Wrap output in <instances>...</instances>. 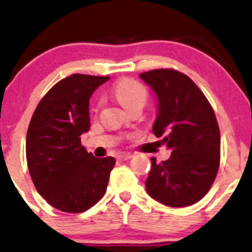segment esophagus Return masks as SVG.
<instances>
[{
	"mask_svg": "<svg viewBox=\"0 0 252 252\" xmlns=\"http://www.w3.org/2000/svg\"><path fill=\"white\" fill-rule=\"evenodd\" d=\"M131 158V154H120V155L118 156V159H120V161H126V159H129Z\"/></svg>",
	"mask_w": 252,
	"mask_h": 252,
	"instance_id": "34e87169",
	"label": "esophagus"
}]
</instances>
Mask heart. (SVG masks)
<instances>
[{
	"mask_svg": "<svg viewBox=\"0 0 252 252\" xmlns=\"http://www.w3.org/2000/svg\"><path fill=\"white\" fill-rule=\"evenodd\" d=\"M113 91L118 101L128 110L134 107L143 108L148 101V90L145 86L131 78L119 80L114 85Z\"/></svg>",
	"mask_w": 252,
	"mask_h": 252,
	"instance_id": "b5f03b06",
	"label": "heart"
}]
</instances>
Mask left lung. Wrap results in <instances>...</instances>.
<instances>
[{"instance_id":"8db88e82","label":"left lung","mask_w":252,"mask_h":252,"mask_svg":"<svg viewBox=\"0 0 252 252\" xmlns=\"http://www.w3.org/2000/svg\"><path fill=\"white\" fill-rule=\"evenodd\" d=\"M140 78L158 98L153 132L172 150L167 161L151 158L145 188L168 207H189L212 188L220 167V129L212 104L191 78L173 68L144 72Z\"/></svg>"}]
</instances>
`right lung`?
I'll return each mask as SVG.
<instances>
[{"label":"right lung","instance_id":"add662e5","mask_svg":"<svg viewBox=\"0 0 252 252\" xmlns=\"http://www.w3.org/2000/svg\"><path fill=\"white\" fill-rule=\"evenodd\" d=\"M109 77L75 74L63 78L37 105L26 136V159L37 191L51 207L83 213L107 190L115 158L89 154L80 136L90 128L91 94Z\"/></svg>","mask_w":252,"mask_h":252}]
</instances>
